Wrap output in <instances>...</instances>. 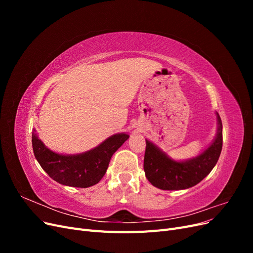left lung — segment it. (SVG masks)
I'll list each match as a JSON object with an SVG mask.
<instances>
[{"label":"left lung","instance_id":"left-lung-1","mask_svg":"<svg viewBox=\"0 0 253 253\" xmlns=\"http://www.w3.org/2000/svg\"><path fill=\"white\" fill-rule=\"evenodd\" d=\"M217 132L212 143L200 155L183 162L171 159L156 144L145 139L143 169L145 177L162 190H183L197 185L208 175L219 158L223 148V125L216 113Z\"/></svg>","mask_w":253,"mask_h":253}]
</instances>
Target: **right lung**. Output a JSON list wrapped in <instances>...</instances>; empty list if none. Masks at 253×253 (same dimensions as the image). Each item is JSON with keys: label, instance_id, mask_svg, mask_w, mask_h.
<instances>
[{"label": "right lung", "instance_id": "1", "mask_svg": "<svg viewBox=\"0 0 253 253\" xmlns=\"http://www.w3.org/2000/svg\"><path fill=\"white\" fill-rule=\"evenodd\" d=\"M128 137L126 133L115 134L98 147L75 155L52 152L45 147L35 132L32 142L36 159L49 177L64 186L88 188L100 181L108 170L113 154Z\"/></svg>", "mask_w": 253, "mask_h": 253}]
</instances>
